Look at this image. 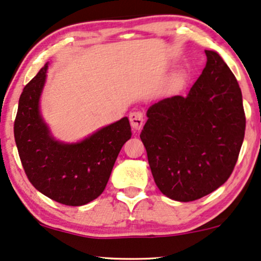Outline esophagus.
<instances>
[{"instance_id": "1", "label": "esophagus", "mask_w": 261, "mask_h": 261, "mask_svg": "<svg viewBox=\"0 0 261 261\" xmlns=\"http://www.w3.org/2000/svg\"><path fill=\"white\" fill-rule=\"evenodd\" d=\"M131 126L134 130H141L143 126V122H144V116L141 111H132L129 116Z\"/></svg>"}]
</instances>
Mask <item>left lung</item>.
Returning <instances> with one entry per match:
<instances>
[{
	"instance_id": "left-lung-1",
	"label": "left lung",
	"mask_w": 261,
	"mask_h": 261,
	"mask_svg": "<svg viewBox=\"0 0 261 261\" xmlns=\"http://www.w3.org/2000/svg\"><path fill=\"white\" fill-rule=\"evenodd\" d=\"M187 97L151 105L141 139L156 186L169 199L189 202L229 178L244 142L246 117L236 76L216 52Z\"/></svg>"
}]
</instances>
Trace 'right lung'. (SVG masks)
<instances>
[{
    "instance_id": "obj_1",
    "label": "right lung",
    "mask_w": 261,
    "mask_h": 261,
    "mask_svg": "<svg viewBox=\"0 0 261 261\" xmlns=\"http://www.w3.org/2000/svg\"><path fill=\"white\" fill-rule=\"evenodd\" d=\"M48 64L22 91L14 122L17 151L29 182L49 199L83 205L104 192L117 156L131 126L127 117L94 132L79 143L58 142L40 115L39 100Z\"/></svg>"
}]
</instances>
